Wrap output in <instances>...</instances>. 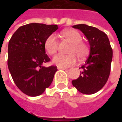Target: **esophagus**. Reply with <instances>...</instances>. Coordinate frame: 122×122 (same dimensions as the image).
I'll list each match as a JSON object with an SVG mask.
<instances>
[{
  "mask_svg": "<svg viewBox=\"0 0 122 122\" xmlns=\"http://www.w3.org/2000/svg\"><path fill=\"white\" fill-rule=\"evenodd\" d=\"M57 69H58V70H66V68H65V67H61V66H57Z\"/></svg>",
  "mask_w": 122,
  "mask_h": 122,
  "instance_id": "obj_1",
  "label": "esophagus"
}]
</instances>
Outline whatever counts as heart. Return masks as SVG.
Returning <instances> with one entry per match:
<instances>
[{
    "instance_id": "b5f03b06",
    "label": "heart",
    "mask_w": 122,
    "mask_h": 122,
    "mask_svg": "<svg viewBox=\"0 0 122 122\" xmlns=\"http://www.w3.org/2000/svg\"><path fill=\"white\" fill-rule=\"evenodd\" d=\"M62 35L71 44L68 50L70 54L63 55L58 54L52 59L54 64L58 66L69 67L76 63V56L81 59L87 56L89 49L85 43L81 42L82 38L78 31L75 30H66L62 32ZM57 47L58 43L56 37L54 34L49 35L44 42V47L47 53L50 55L54 54L57 52Z\"/></svg>"
}]
</instances>
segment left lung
<instances>
[{
  "label": "left lung",
  "mask_w": 122,
  "mask_h": 122,
  "mask_svg": "<svg viewBox=\"0 0 122 122\" xmlns=\"http://www.w3.org/2000/svg\"><path fill=\"white\" fill-rule=\"evenodd\" d=\"M85 35L90 46L89 57L80 68V75L72 84L80 92L92 94L104 87L110 73L113 50L108 36L96 28L85 24L72 26Z\"/></svg>",
  "instance_id": "left-lung-1"
}]
</instances>
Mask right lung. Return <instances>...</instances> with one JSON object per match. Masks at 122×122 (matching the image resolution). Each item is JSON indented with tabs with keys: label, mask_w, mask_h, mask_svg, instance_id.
Returning <instances> with one entry per match:
<instances>
[{
	"label": "right lung",
	"mask_w": 122,
	"mask_h": 122,
	"mask_svg": "<svg viewBox=\"0 0 122 122\" xmlns=\"http://www.w3.org/2000/svg\"><path fill=\"white\" fill-rule=\"evenodd\" d=\"M57 29V25L27 24L20 26L9 42V70L18 89L29 96L43 94L57 71L55 66L46 68L43 64L50 61L44 42Z\"/></svg>",
	"instance_id": "add662e5"
}]
</instances>
